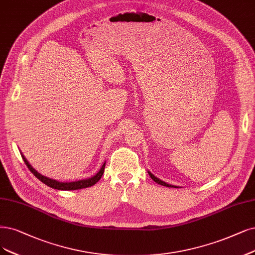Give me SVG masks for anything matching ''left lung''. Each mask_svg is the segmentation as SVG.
Here are the masks:
<instances>
[{
  "instance_id": "8db88e82",
  "label": "left lung",
  "mask_w": 255,
  "mask_h": 255,
  "mask_svg": "<svg viewBox=\"0 0 255 255\" xmlns=\"http://www.w3.org/2000/svg\"><path fill=\"white\" fill-rule=\"evenodd\" d=\"M148 174L150 175V177H151L152 178V180L155 182V183H157V184H159V185H163V186H166V187H175V186H173V185H170V184H167V183H165L164 181H162V180H159V178L158 177H156V176H154L151 172H150V171H148ZM176 188V187H175Z\"/></svg>"
}]
</instances>
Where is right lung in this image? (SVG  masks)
Instances as JSON below:
<instances>
[{"instance_id": "right-lung-1", "label": "right lung", "mask_w": 255, "mask_h": 255, "mask_svg": "<svg viewBox=\"0 0 255 255\" xmlns=\"http://www.w3.org/2000/svg\"><path fill=\"white\" fill-rule=\"evenodd\" d=\"M21 155L24 159L26 166L28 167V169H29V170L33 173V175L36 178H39L42 183H44L45 185H47L50 188H53V189H56V190H78V189H83V188L93 186L94 184H97L101 180V177L104 173V169H105V165H106V162H104L101 169L96 174L91 177L85 178V180H80V181H75V182H59L56 180H52V178L47 177V176L41 174L40 172H37L35 169L29 164V162L27 161L26 157L23 155L22 152H21Z\"/></svg>"}]
</instances>
